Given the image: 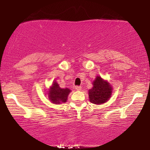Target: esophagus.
Returning <instances> with one entry per match:
<instances>
[{"instance_id": "1", "label": "esophagus", "mask_w": 150, "mask_h": 150, "mask_svg": "<svg viewBox=\"0 0 150 150\" xmlns=\"http://www.w3.org/2000/svg\"><path fill=\"white\" fill-rule=\"evenodd\" d=\"M75 89L77 91H81V86H76Z\"/></svg>"}]
</instances>
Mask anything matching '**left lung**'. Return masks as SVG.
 <instances>
[{"mask_svg":"<svg viewBox=\"0 0 150 150\" xmlns=\"http://www.w3.org/2000/svg\"><path fill=\"white\" fill-rule=\"evenodd\" d=\"M93 87L88 91L90 102L95 105H101L110 98L112 88L107 81L97 76L93 82Z\"/></svg>","mask_w":150,"mask_h":150,"instance_id":"obj_1","label":"left lung"}]
</instances>
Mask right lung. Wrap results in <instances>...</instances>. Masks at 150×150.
Masks as SVG:
<instances>
[{
    "instance_id": "1",
    "label": "right lung",
    "mask_w": 150,
    "mask_h": 150,
    "mask_svg": "<svg viewBox=\"0 0 150 150\" xmlns=\"http://www.w3.org/2000/svg\"><path fill=\"white\" fill-rule=\"evenodd\" d=\"M70 92L71 90L68 88H60L56 81H54L50 88L48 95L51 102L57 105V104L65 103Z\"/></svg>"
}]
</instances>
